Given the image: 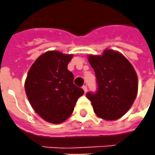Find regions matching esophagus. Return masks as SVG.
Instances as JSON below:
<instances>
[{
    "label": "esophagus",
    "instance_id": "obj_1",
    "mask_svg": "<svg viewBox=\"0 0 155 155\" xmlns=\"http://www.w3.org/2000/svg\"><path fill=\"white\" fill-rule=\"evenodd\" d=\"M82 89L84 90V93H86V92H87L88 88H87V86H86V85H83V87H82Z\"/></svg>",
    "mask_w": 155,
    "mask_h": 155
}]
</instances>
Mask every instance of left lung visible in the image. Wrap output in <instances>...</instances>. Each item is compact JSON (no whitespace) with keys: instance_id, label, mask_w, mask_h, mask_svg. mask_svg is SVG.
I'll list each match as a JSON object with an SVG mask.
<instances>
[{"instance_id":"8db88e82","label":"left lung","mask_w":155,"mask_h":155,"mask_svg":"<svg viewBox=\"0 0 155 155\" xmlns=\"http://www.w3.org/2000/svg\"><path fill=\"white\" fill-rule=\"evenodd\" d=\"M88 61L97 79L96 94L88 93L94 114L104 120H116L126 114L138 93L134 68L119 51L105 49L101 55L89 54Z\"/></svg>"}]
</instances>
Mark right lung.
<instances>
[{"label": "right lung", "instance_id": "right-lung-1", "mask_svg": "<svg viewBox=\"0 0 155 155\" xmlns=\"http://www.w3.org/2000/svg\"><path fill=\"white\" fill-rule=\"evenodd\" d=\"M73 54L46 51L32 64L25 81V91L35 113L49 123L61 124L71 116L84 91L73 83L67 65Z\"/></svg>", "mask_w": 155, "mask_h": 155}]
</instances>
